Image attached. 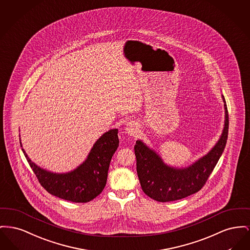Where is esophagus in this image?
Wrapping results in <instances>:
<instances>
[{"label":"esophagus","mask_w":250,"mask_h":250,"mask_svg":"<svg viewBox=\"0 0 250 250\" xmlns=\"http://www.w3.org/2000/svg\"><path fill=\"white\" fill-rule=\"evenodd\" d=\"M125 131L126 133H128L131 136H134L137 134L138 132V127L136 126V124L132 123V122H129L125 128Z\"/></svg>","instance_id":"34e87169"}]
</instances>
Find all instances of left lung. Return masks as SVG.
Returning a JSON list of instances; mask_svg holds the SVG:
<instances>
[{"label": "left lung", "mask_w": 250, "mask_h": 250, "mask_svg": "<svg viewBox=\"0 0 250 250\" xmlns=\"http://www.w3.org/2000/svg\"><path fill=\"white\" fill-rule=\"evenodd\" d=\"M225 107V124L222 134L215 146L203 157L188 167L177 168L164 163L153 149L141 140L134 146L136 170L142 190L146 196L160 202L182 199L198 192L206 184L210 173L223 153L229 132V113Z\"/></svg>", "instance_id": "left-lung-1"}]
</instances>
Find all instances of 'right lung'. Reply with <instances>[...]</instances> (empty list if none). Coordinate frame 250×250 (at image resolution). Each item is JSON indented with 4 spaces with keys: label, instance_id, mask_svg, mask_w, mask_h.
<instances>
[{
    "label": "right lung",
    "instance_id": "obj_1",
    "mask_svg": "<svg viewBox=\"0 0 250 250\" xmlns=\"http://www.w3.org/2000/svg\"><path fill=\"white\" fill-rule=\"evenodd\" d=\"M118 131H106L94 144L86 160L67 173H53L41 168L21 149L40 184L48 193L71 202L85 203L99 196L105 187L110 162L119 146Z\"/></svg>",
    "mask_w": 250,
    "mask_h": 250
}]
</instances>
